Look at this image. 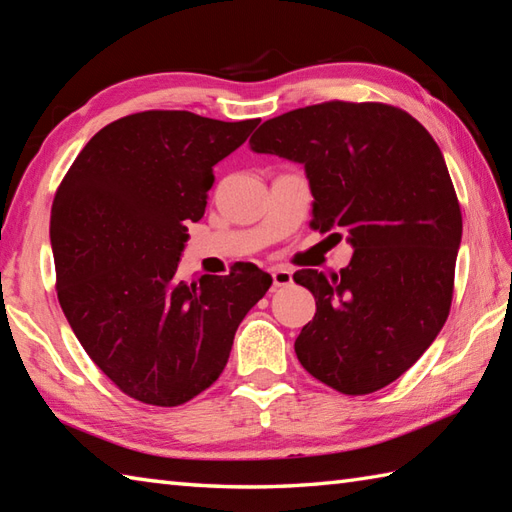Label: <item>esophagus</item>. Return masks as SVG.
Listing matches in <instances>:
<instances>
[{
    "instance_id": "1",
    "label": "esophagus",
    "mask_w": 512,
    "mask_h": 512,
    "mask_svg": "<svg viewBox=\"0 0 512 512\" xmlns=\"http://www.w3.org/2000/svg\"><path fill=\"white\" fill-rule=\"evenodd\" d=\"M292 284V273L288 268H275L273 270V286L275 288H286Z\"/></svg>"
}]
</instances>
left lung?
Masks as SVG:
<instances>
[{
    "mask_svg": "<svg viewBox=\"0 0 512 512\" xmlns=\"http://www.w3.org/2000/svg\"><path fill=\"white\" fill-rule=\"evenodd\" d=\"M250 149L303 165L312 226L354 248L339 275L292 277L317 301L299 363L350 396L394 383L436 341L453 299L462 213L436 140L398 107L330 101L270 118Z\"/></svg>",
    "mask_w": 512,
    "mask_h": 512,
    "instance_id": "obj_1",
    "label": "left lung"
}]
</instances>
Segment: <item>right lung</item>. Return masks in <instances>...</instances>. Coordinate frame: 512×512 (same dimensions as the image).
<instances>
[{
    "label": "right lung",
    "instance_id": "obj_1",
    "mask_svg": "<svg viewBox=\"0 0 512 512\" xmlns=\"http://www.w3.org/2000/svg\"><path fill=\"white\" fill-rule=\"evenodd\" d=\"M257 125L176 110L118 118L92 136L54 195L50 242L65 319L101 372L147 405L178 407L211 387L239 323L273 284L253 264L178 277L213 167Z\"/></svg>",
    "mask_w": 512,
    "mask_h": 512
}]
</instances>
